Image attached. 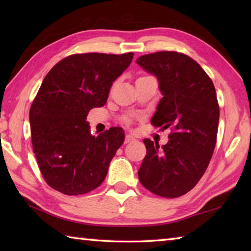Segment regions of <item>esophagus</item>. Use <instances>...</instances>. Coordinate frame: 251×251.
<instances>
[{
  "instance_id": "1",
  "label": "esophagus",
  "mask_w": 251,
  "mask_h": 251,
  "mask_svg": "<svg viewBox=\"0 0 251 251\" xmlns=\"http://www.w3.org/2000/svg\"><path fill=\"white\" fill-rule=\"evenodd\" d=\"M135 141V137L134 136H131V135H126V137H125V144H127V143H130V142H134Z\"/></svg>"
}]
</instances>
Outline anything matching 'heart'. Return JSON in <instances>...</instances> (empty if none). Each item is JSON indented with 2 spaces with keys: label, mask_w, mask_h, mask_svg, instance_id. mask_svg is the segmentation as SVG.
<instances>
[{
  "label": "heart",
  "mask_w": 251,
  "mask_h": 251,
  "mask_svg": "<svg viewBox=\"0 0 251 251\" xmlns=\"http://www.w3.org/2000/svg\"><path fill=\"white\" fill-rule=\"evenodd\" d=\"M126 123H129V120H126Z\"/></svg>",
  "instance_id": "obj_1"
}]
</instances>
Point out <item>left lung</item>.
Segmentation results:
<instances>
[{"mask_svg":"<svg viewBox=\"0 0 251 251\" xmlns=\"http://www.w3.org/2000/svg\"><path fill=\"white\" fill-rule=\"evenodd\" d=\"M136 63L156 76L163 95L151 123L173 129L163 147L144 139L147 152L139 181L158 196H182L197 185L215 150L219 122L215 86L201 65L185 54L163 50L143 55Z\"/></svg>","mask_w":251,"mask_h":251,"instance_id":"8db88e82","label":"left lung"}]
</instances>
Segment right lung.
Returning <instances> with one entry per match:
<instances>
[{
	"label": "right lung",
	"mask_w": 251,
	"mask_h": 251,
	"mask_svg": "<svg viewBox=\"0 0 251 251\" xmlns=\"http://www.w3.org/2000/svg\"><path fill=\"white\" fill-rule=\"evenodd\" d=\"M134 53L74 54L58 62L42 82L29 109L33 151L45 181L77 196L104 181L110 161L124 143L121 127L91 134L86 116L106 104L114 80Z\"/></svg>",
	"instance_id": "right-lung-1"
}]
</instances>
